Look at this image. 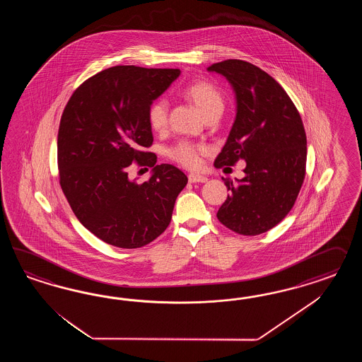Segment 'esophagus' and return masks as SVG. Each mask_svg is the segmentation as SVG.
<instances>
[{
  "label": "esophagus",
  "mask_w": 362,
  "mask_h": 362,
  "mask_svg": "<svg viewBox=\"0 0 362 362\" xmlns=\"http://www.w3.org/2000/svg\"><path fill=\"white\" fill-rule=\"evenodd\" d=\"M188 180H189V183H206L209 180V177L200 175V174H189Z\"/></svg>",
  "instance_id": "1"
}]
</instances>
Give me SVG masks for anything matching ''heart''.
<instances>
[{"label": "heart", "instance_id": "obj_1", "mask_svg": "<svg viewBox=\"0 0 362 362\" xmlns=\"http://www.w3.org/2000/svg\"><path fill=\"white\" fill-rule=\"evenodd\" d=\"M183 95L189 102H192L202 115H207L212 111L224 109V99L219 90L209 82H197L185 88ZM168 106L165 99H159L148 110V123L155 132H160L167 126ZM202 148L194 146L192 143L182 142L170 150L171 158L186 167L194 168L199 165V155Z\"/></svg>", "mask_w": 362, "mask_h": 362}]
</instances>
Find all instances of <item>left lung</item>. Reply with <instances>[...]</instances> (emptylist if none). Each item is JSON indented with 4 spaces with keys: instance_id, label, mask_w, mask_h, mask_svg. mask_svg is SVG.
I'll use <instances>...</instances> for the list:
<instances>
[{
    "instance_id": "1",
    "label": "left lung",
    "mask_w": 362,
    "mask_h": 362,
    "mask_svg": "<svg viewBox=\"0 0 362 362\" xmlns=\"http://www.w3.org/2000/svg\"><path fill=\"white\" fill-rule=\"evenodd\" d=\"M230 82L236 117L215 167L245 160L243 179H223L230 195L216 216L247 236L274 228L292 209L305 177L307 135L296 106L257 66L227 59L209 66Z\"/></svg>"
}]
</instances>
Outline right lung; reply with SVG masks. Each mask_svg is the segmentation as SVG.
I'll return each instance as SVG.
<instances>
[{"label": "right lung", "mask_w": 362, "mask_h": 362, "mask_svg": "<svg viewBox=\"0 0 362 362\" xmlns=\"http://www.w3.org/2000/svg\"><path fill=\"white\" fill-rule=\"evenodd\" d=\"M180 76L179 69L114 66L88 78L66 105L58 130L59 185L78 220L100 240L139 248L168 227L187 176L155 165L148 110ZM153 167L136 184L127 168Z\"/></svg>", "instance_id": "right-lung-1"}]
</instances>
